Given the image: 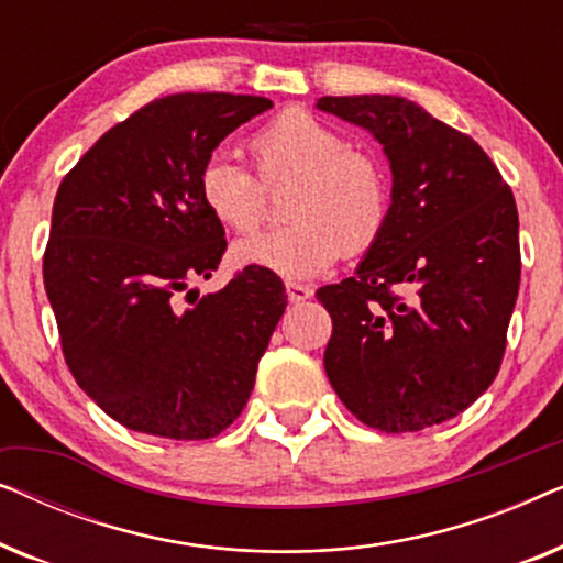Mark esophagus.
I'll return each instance as SVG.
<instances>
[{
	"instance_id": "34e87169",
	"label": "esophagus",
	"mask_w": 563,
	"mask_h": 563,
	"mask_svg": "<svg viewBox=\"0 0 563 563\" xmlns=\"http://www.w3.org/2000/svg\"><path fill=\"white\" fill-rule=\"evenodd\" d=\"M287 295H289V302H305V299L312 297V289L307 287V284L287 282Z\"/></svg>"
}]
</instances>
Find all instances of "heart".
Masks as SVG:
<instances>
[{
    "label": "heart",
    "mask_w": 563,
    "mask_h": 563,
    "mask_svg": "<svg viewBox=\"0 0 563 563\" xmlns=\"http://www.w3.org/2000/svg\"><path fill=\"white\" fill-rule=\"evenodd\" d=\"M245 151L256 176L222 156L205 161L197 176L199 202L238 235L264 222L266 189L289 184L282 202L289 222L238 241L241 266L307 279L382 238L391 214L389 168L374 151L349 145L330 122L289 107L253 130Z\"/></svg>",
    "instance_id": "obj_1"
}]
</instances>
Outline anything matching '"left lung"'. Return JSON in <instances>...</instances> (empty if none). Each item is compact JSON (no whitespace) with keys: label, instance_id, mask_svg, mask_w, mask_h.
<instances>
[{"label":"left lung","instance_id":"left-lung-1","mask_svg":"<svg viewBox=\"0 0 563 563\" xmlns=\"http://www.w3.org/2000/svg\"><path fill=\"white\" fill-rule=\"evenodd\" d=\"M372 130L391 166V214L356 274L318 289L333 318L325 374L368 428L456 418L503 364L520 287L518 207L479 143L405 97H322Z\"/></svg>","mask_w":563,"mask_h":563}]
</instances>
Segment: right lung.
Masks as SVG:
<instances>
[{
	"label": "right lung",
	"mask_w": 563,
	"mask_h": 563,
	"mask_svg": "<svg viewBox=\"0 0 563 563\" xmlns=\"http://www.w3.org/2000/svg\"><path fill=\"white\" fill-rule=\"evenodd\" d=\"M268 107L225 91L153 99L60 181L43 253L60 351L76 384L137 433L205 441L233 426L287 307L279 276L256 266L214 295L191 289L228 249L199 202V168Z\"/></svg>",
	"instance_id": "obj_1"
}]
</instances>
